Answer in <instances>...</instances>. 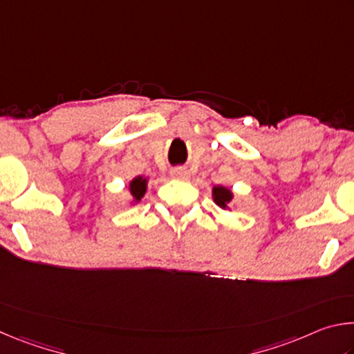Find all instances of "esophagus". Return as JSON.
I'll return each mask as SVG.
<instances>
[{
  "mask_svg": "<svg viewBox=\"0 0 354 354\" xmlns=\"http://www.w3.org/2000/svg\"><path fill=\"white\" fill-rule=\"evenodd\" d=\"M171 176L175 179H187L189 173H187V170L181 169V167H176V169L171 170Z\"/></svg>",
  "mask_w": 354,
  "mask_h": 354,
  "instance_id": "esophagus-1",
  "label": "esophagus"
}]
</instances>
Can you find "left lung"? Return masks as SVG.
<instances>
[{
  "instance_id": "obj_1",
  "label": "left lung",
  "mask_w": 354,
  "mask_h": 354,
  "mask_svg": "<svg viewBox=\"0 0 354 354\" xmlns=\"http://www.w3.org/2000/svg\"><path fill=\"white\" fill-rule=\"evenodd\" d=\"M212 194H214V201L217 203L220 207H226L227 203H230L232 198L231 192L226 187H221V185H218V187H214Z\"/></svg>"
}]
</instances>
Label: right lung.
Wrapping results in <instances>:
<instances>
[{"mask_svg": "<svg viewBox=\"0 0 354 354\" xmlns=\"http://www.w3.org/2000/svg\"><path fill=\"white\" fill-rule=\"evenodd\" d=\"M145 190H147V179H143L142 176L133 179V183H131V194L136 200H140L143 195H145Z\"/></svg>", "mask_w": 354, "mask_h": 354, "instance_id": "right-lung-1", "label": "right lung"}]
</instances>
